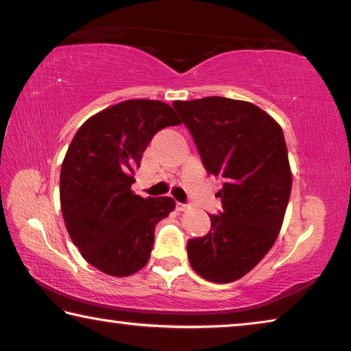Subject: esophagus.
<instances>
[{"instance_id": "obj_1", "label": "esophagus", "mask_w": 351, "mask_h": 351, "mask_svg": "<svg viewBox=\"0 0 351 351\" xmlns=\"http://www.w3.org/2000/svg\"><path fill=\"white\" fill-rule=\"evenodd\" d=\"M176 209L180 210V213H182V210L191 209V204H186V203H176Z\"/></svg>"}]
</instances>
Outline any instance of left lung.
<instances>
[{"instance_id":"obj_1","label":"left lung","mask_w":351,"mask_h":351,"mask_svg":"<svg viewBox=\"0 0 351 351\" xmlns=\"http://www.w3.org/2000/svg\"><path fill=\"white\" fill-rule=\"evenodd\" d=\"M208 173L223 180L210 231L189 239V263L213 282L236 281L274 245L291 197L281 126L258 106L223 97L175 101Z\"/></svg>"}]
</instances>
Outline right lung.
Here are the masks:
<instances>
[{"label": "right lung", "instance_id": "add662e5", "mask_svg": "<svg viewBox=\"0 0 351 351\" xmlns=\"http://www.w3.org/2000/svg\"><path fill=\"white\" fill-rule=\"evenodd\" d=\"M156 99H128L82 125L60 169V209L66 231L88 264L110 276H130L148 263L154 228L175 209L170 197L131 191L134 170L156 132L180 125Z\"/></svg>", "mask_w": 351, "mask_h": 351}]
</instances>
